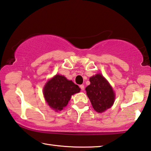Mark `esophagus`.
<instances>
[{
  "label": "esophagus",
  "mask_w": 151,
  "mask_h": 151,
  "mask_svg": "<svg viewBox=\"0 0 151 151\" xmlns=\"http://www.w3.org/2000/svg\"><path fill=\"white\" fill-rule=\"evenodd\" d=\"M80 88H81V90L83 91V90L85 89V85H80Z\"/></svg>",
  "instance_id": "1"
}]
</instances>
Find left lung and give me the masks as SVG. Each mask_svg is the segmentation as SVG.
Returning <instances> with one entry per match:
<instances>
[{"label":"left lung","mask_w":151,"mask_h":151,"mask_svg":"<svg viewBox=\"0 0 151 151\" xmlns=\"http://www.w3.org/2000/svg\"><path fill=\"white\" fill-rule=\"evenodd\" d=\"M90 85L85 88L92 106L98 113H102L113 106L115 93L101 74H97L89 78Z\"/></svg>","instance_id":"obj_1"}]
</instances>
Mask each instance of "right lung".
Returning a JSON list of instances; mask_svg holds the SVG:
<instances>
[{"label": "right lung", "mask_w": 151, "mask_h": 151, "mask_svg": "<svg viewBox=\"0 0 151 151\" xmlns=\"http://www.w3.org/2000/svg\"><path fill=\"white\" fill-rule=\"evenodd\" d=\"M80 90L79 87L72 81L63 75H56L46 83L43 92L48 106L58 111L67 106L72 95L80 92Z\"/></svg>", "instance_id": "1"}]
</instances>
